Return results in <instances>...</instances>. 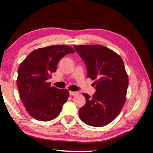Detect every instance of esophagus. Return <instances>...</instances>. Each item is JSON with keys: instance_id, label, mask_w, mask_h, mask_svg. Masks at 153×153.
I'll use <instances>...</instances> for the list:
<instances>
[{"instance_id": "1", "label": "esophagus", "mask_w": 153, "mask_h": 153, "mask_svg": "<svg viewBox=\"0 0 153 153\" xmlns=\"http://www.w3.org/2000/svg\"><path fill=\"white\" fill-rule=\"evenodd\" d=\"M79 93L77 91H69V94L71 96H76Z\"/></svg>"}]
</instances>
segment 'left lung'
<instances>
[{
    "instance_id": "8db88e82",
    "label": "left lung",
    "mask_w": 153,
    "mask_h": 153,
    "mask_svg": "<svg viewBox=\"0 0 153 153\" xmlns=\"http://www.w3.org/2000/svg\"><path fill=\"white\" fill-rule=\"evenodd\" d=\"M86 64L87 77L94 80L96 92L79 110L81 120L92 127H103L117 117L124 105L129 79L123 59L101 45H74Z\"/></svg>"
}]
</instances>
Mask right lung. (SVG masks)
<instances>
[{"mask_svg":"<svg viewBox=\"0 0 153 153\" xmlns=\"http://www.w3.org/2000/svg\"><path fill=\"white\" fill-rule=\"evenodd\" d=\"M72 53L70 46L51 45L34 50L20 64L17 79L20 99L35 119H54L67 101L69 91L52 87L48 79L56 71L60 59Z\"/></svg>","mask_w":153,"mask_h":153,"instance_id":"right-lung-1","label":"right lung"}]
</instances>
